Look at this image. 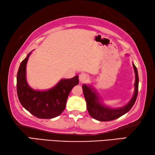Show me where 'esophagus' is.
<instances>
[{
  "label": "esophagus",
  "instance_id": "1",
  "mask_svg": "<svg viewBox=\"0 0 155 155\" xmlns=\"http://www.w3.org/2000/svg\"><path fill=\"white\" fill-rule=\"evenodd\" d=\"M79 80L80 82H84L88 80V75L86 73H81L79 75Z\"/></svg>",
  "mask_w": 155,
  "mask_h": 155
}]
</instances>
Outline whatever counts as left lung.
I'll list each match as a JSON object with an SVG mask.
<instances>
[{
	"label": "left lung",
	"mask_w": 155,
	"mask_h": 155,
	"mask_svg": "<svg viewBox=\"0 0 155 155\" xmlns=\"http://www.w3.org/2000/svg\"><path fill=\"white\" fill-rule=\"evenodd\" d=\"M134 71L135 73V91L130 101L125 106L120 108H111L104 105L100 100V98L95 92V90L90 85H82L84 95L86 101H87V107L89 115L94 118L95 120L100 121H112L120 117L124 114L128 113L133 107L135 104L138 94L139 87V77L137 69L135 65L133 64Z\"/></svg>",
	"instance_id": "8db88e82"
}]
</instances>
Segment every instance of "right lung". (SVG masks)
<instances>
[{"mask_svg":"<svg viewBox=\"0 0 155 155\" xmlns=\"http://www.w3.org/2000/svg\"><path fill=\"white\" fill-rule=\"evenodd\" d=\"M31 52L22 61L17 73V94L21 105L40 119H52L60 115L66 107L68 96L79 84L78 75L62 79L54 87L45 91L33 89L26 78V66Z\"/></svg>","mask_w":155,"mask_h":155,"instance_id":"add662e5","label":"right lung"}]
</instances>
